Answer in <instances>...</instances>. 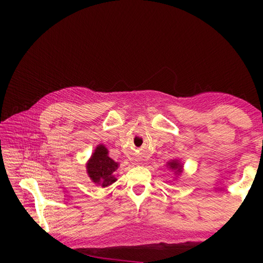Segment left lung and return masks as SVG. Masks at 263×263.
<instances>
[{
	"mask_svg": "<svg viewBox=\"0 0 263 263\" xmlns=\"http://www.w3.org/2000/svg\"><path fill=\"white\" fill-rule=\"evenodd\" d=\"M168 171H171L176 177L180 176L183 173V163L179 159H172L171 161L166 163Z\"/></svg>",
	"mask_w": 263,
	"mask_h": 263,
	"instance_id": "1",
	"label": "left lung"
}]
</instances>
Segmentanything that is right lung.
Masks as SVG:
<instances>
[{
  "label": "right lung",
  "instance_id": "1",
  "mask_svg": "<svg viewBox=\"0 0 263 263\" xmlns=\"http://www.w3.org/2000/svg\"><path fill=\"white\" fill-rule=\"evenodd\" d=\"M118 167L119 163L109 157V151L103 144L96 146L86 163L89 179L102 188L109 186L117 181L115 173Z\"/></svg>",
  "mask_w": 263,
  "mask_h": 263
}]
</instances>
